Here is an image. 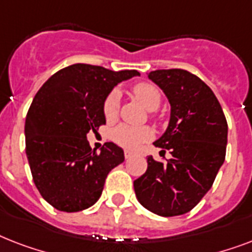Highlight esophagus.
<instances>
[{"label":"esophagus","instance_id":"34e87169","mask_svg":"<svg viewBox=\"0 0 252 252\" xmlns=\"http://www.w3.org/2000/svg\"><path fill=\"white\" fill-rule=\"evenodd\" d=\"M132 156H133V153H132L130 150H124V157H126V159L132 157Z\"/></svg>","mask_w":252,"mask_h":252}]
</instances>
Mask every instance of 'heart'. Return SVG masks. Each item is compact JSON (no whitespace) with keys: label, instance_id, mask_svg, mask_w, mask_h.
Wrapping results in <instances>:
<instances>
[{"label":"heart","instance_id":"obj_1","mask_svg":"<svg viewBox=\"0 0 252 252\" xmlns=\"http://www.w3.org/2000/svg\"><path fill=\"white\" fill-rule=\"evenodd\" d=\"M130 93L141 102L149 111H156L162 103L161 89L153 82H138L133 85L130 89ZM120 99L116 91H112L107 95L103 103V114L108 123L114 122L118 118ZM154 136L153 129L150 126H132L128 124H120L112 130V140L118 145L126 148V149H134L140 144L149 141Z\"/></svg>","mask_w":252,"mask_h":252}]
</instances>
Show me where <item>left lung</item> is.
<instances>
[{"label": "left lung", "instance_id": "8db88e82", "mask_svg": "<svg viewBox=\"0 0 252 252\" xmlns=\"http://www.w3.org/2000/svg\"><path fill=\"white\" fill-rule=\"evenodd\" d=\"M171 104L166 132L154 145L170 152L165 163L148 157V170L134 180L141 205L158 216L187 213L211 189L226 154L227 123L211 87L184 69L149 73Z\"/></svg>", "mask_w": 252, "mask_h": 252}]
</instances>
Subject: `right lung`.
Returning <instances> with one entry per match:
<instances>
[{"label":"right lung","instance_id":"1","mask_svg":"<svg viewBox=\"0 0 252 252\" xmlns=\"http://www.w3.org/2000/svg\"><path fill=\"white\" fill-rule=\"evenodd\" d=\"M138 74L74 64L39 89L26 116V154L37 191L53 208L80 212L94 205L108 172L124 162L122 148L107 142L96 153L86 134L106 124L103 103L114 86Z\"/></svg>","mask_w":252,"mask_h":252}]
</instances>
